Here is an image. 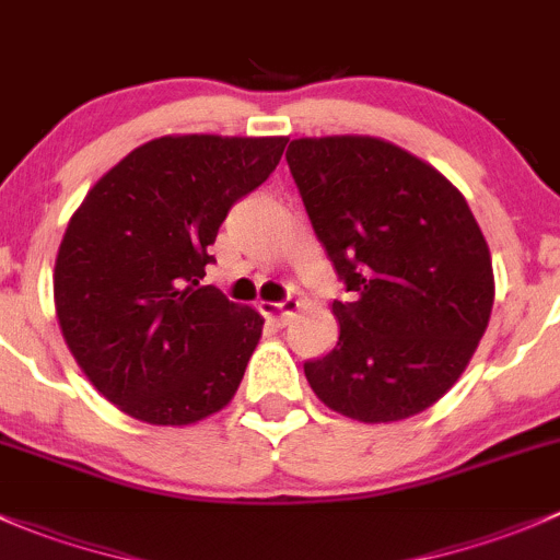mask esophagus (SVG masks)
Instances as JSON below:
<instances>
[{"label": "esophagus", "instance_id": "obj_1", "mask_svg": "<svg viewBox=\"0 0 560 560\" xmlns=\"http://www.w3.org/2000/svg\"><path fill=\"white\" fill-rule=\"evenodd\" d=\"M298 308H301V303H298L295 298H287V301L281 303H259V312L268 316V319H273L276 325H287Z\"/></svg>", "mask_w": 560, "mask_h": 560}]
</instances>
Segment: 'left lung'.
<instances>
[{
	"label": "left lung",
	"instance_id": "8db88e82",
	"mask_svg": "<svg viewBox=\"0 0 560 560\" xmlns=\"http://www.w3.org/2000/svg\"><path fill=\"white\" fill-rule=\"evenodd\" d=\"M312 228L349 301L332 352L303 363L316 398L398 422L460 380L493 312V265L466 197L436 167L369 135L287 149Z\"/></svg>",
	"mask_w": 560,
	"mask_h": 560
}]
</instances>
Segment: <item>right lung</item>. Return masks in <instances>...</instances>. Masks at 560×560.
I'll use <instances>...</instances> for the list:
<instances>
[{
    "label": "right lung",
    "instance_id": "1",
    "mask_svg": "<svg viewBox=\"0 0 560 560\" xmlns=\"http://www.w3.org/2000/svg\"><path fill=\"white\" fill-rule=\"evenodd\" d=\"M284 145L165 135L129 151L72 213L54 270L61 336L135 420L191 425L233 400L265 319L200 279L228 211Z\"/></svg>",
    "mask_w": 560,
    "mask_h": 560
}]
</instances>
